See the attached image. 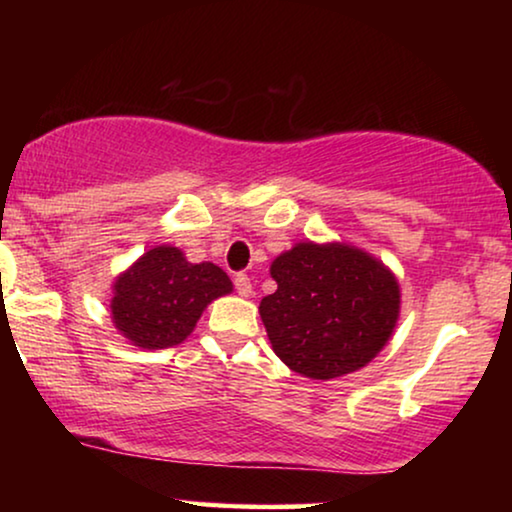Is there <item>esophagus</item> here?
I'll return each mask as SVG.
<instances>
[{
  "mask_svg": "<svg viewBox=\"0 0 512 512\" xmlns=\"http://www.w3.org/2000/svg\"><path fill=\"white\" fill-rule=\"evenodd\" d=\"M233 284H235V291L240 293V296H251V293H254V286H251V279L247 277V275H235V279H233Z\"/></svg>",
  "mask_w": 512,
  "mask_h": 512,
  "instance_id": "1",
  "label": "esophagus"
}]
</instances>
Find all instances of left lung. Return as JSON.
I'll list each match as a JSON object with an SVG mask.
<instances>
[{
    "mask_svg": "<svg viewBox=\"0 0 512 512\" xmlns=\"http://www.w3.org/2000/svg\"><path fill=\"white\" fill-rule=\"evenodd\" d=\"M277 291L261 300L272 349L312 380L366 366L387 345L401 293L373 256L345 244L300 242L270 268Z\"/></svg>",
    "mask_w": 512,
    "mask_h": 512,
    "instance_id": "1",
    "label": "left lung"
}]
</instances>
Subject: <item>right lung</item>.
Returning <instances> with one entry per match:
<instances>
[{
	"mask_svg": "<svg viewBox=\"0 0 512 512\" xmlns=\"http://www.w3.org/2000/svg\"><path fill=\"white\" fill-rule=\"evenodd\" d=\"M111 317L125 338L144 349L179 345L214 298L233 291L214 263H188L177 247H156L116 279Z\"/></svg>",
	"mask_w": 512,
	"mask_h": 512,
	"instance_id": "1",
	"label": "right lung"
}]
</instances>
